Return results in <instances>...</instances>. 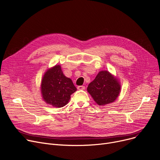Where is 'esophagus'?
<instances>
[{
	"mask_svg": "<svg viewBox=\"0 0 160 160\" xmlns=\"http://www.w3.org/2000/svg\"><path fill=\"white\" fill-rule=\"evenodd\" d=\"M85 87L84 86H78V90H85Z\"/></svg>",
	"mask_w": 160,
	"mask_h": 160,
	"instance_id": "34e87169",
	"label": "esophagus"
}]
</instances>
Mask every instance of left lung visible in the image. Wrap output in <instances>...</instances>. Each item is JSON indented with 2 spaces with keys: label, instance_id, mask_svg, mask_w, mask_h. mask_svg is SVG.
Here are the masks:
<instances>
[{
  "label": "left lung",
  "instance_id": "8db88e82",
  "mask_svg": "<svg viewBox=\"0 0 160 160\" xmlns=\"http://www.w3.org/2000/svg\"><path fill=\"white\" fill-rule=\"evenodd\" d=\"M121 85L117 76L108 71H100L87 87L88 92L100 106L115 102L120 92Z\"/></svg>",
  "mask_w": 160,
  "mask_h": 160
}]
</instances>
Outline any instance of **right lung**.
Segmentation results:
<instances>
[{
	"mask_svg": "<svg viewBox=\"0 0 160 160\" xmlns=\"http://www.w3.org/2000/svg\"><path fill=\"white\" fill-rule=\"evenodd\" d=\"M40 88L44 102L58 108L69 102L71 95L77 90L72 79L64 75L60 65L52 66L45 72Z\"/></svg>",
	"mask_w": 160,
	"mask_h": 160,
	"instance_id": "obj_1",
	"label": "right lung"
}]
</instances>
